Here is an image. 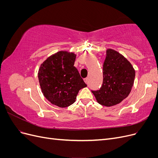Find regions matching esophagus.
<instances>
[{"instance_id": "esophagus-1", "label": "esophagus", "mask_w": 158, "mask_h": 158, "mask_svg": "<svg viewBox=\"0 0 158 158\" xmlns=\"http://www.w3.org/2000/svg\"><path fill=\"white\" fill-rule=\"evenodd\" d=\"M84 80L85 83L86 84H88V78H84Z\"/></svg>"}]
</instances>
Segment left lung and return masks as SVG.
<instances>
[{
  "instance_id": "1",
  "label": "left lung",
  "mask_w": 158,
  "mask_h": 158,
  "mask_svg": "<svg viewBox=\"0 0 158 158\" xmlns=\"http://www.w3.org/2000/svg\"><path fill=\"white\" fill-rule=\"evenodd\" d=\"M103 84L98 91H92L102 106L111 107L128 97L134 84L135 70L125 56L107 49L103 65Z\"/></svg>"
}]
</instances>
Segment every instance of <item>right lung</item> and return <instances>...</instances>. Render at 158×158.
<instances>
[{
    "instance_id": "add662e5",
    "label": "right lung",
    "mask_w": 158,
    "mask_h": 158,
    "mask_svg": "<svg viewBox=\"0 0 158 158\" xmlns=\"http://www.w3.org/2000/svg\"><path fill=\"white\" fill-rule=\"evenodd\" d=\"M76 55L60 51L49 56L38 71L41 92L51 103L67 107L74 103L79 90L87 86L74 66Z\"/></svg>"
}]
</instances>
